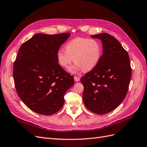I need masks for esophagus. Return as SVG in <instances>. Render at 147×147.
Here are the masks:
<instances>
[{"label": "esophagus", "instance_id": "esophagus-1", "mask_svg": "<svg viewBox=\"0 0 147 147\" xmlns=\"http://www.w3.org/2000/svg\"><path fill=\"white\" fill-rule=\"evenodd\" d=\"M74 80L76 81V82H79V81L80 80V78L78 76H74Z\"/></svg>", "mask_w": 147, "mask_h": 147}]
</instances>
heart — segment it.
<instances>
[{"label":"heart","instance_id":"obj_1","mask_svg":"<svg viewBox=\"0 0 147 147\" xmlns=\"http://www.w3.org/2000/svg\"><path fill=\"white\" fill-rule=\"evenodd\" d=\"M102 48L100 42L96 39L85 37H76L65 46V50H59L56 53L59 65L68 69L71 63H76L70 71L83 69L87 71L95 68L102 57Z\"/></svg>","mask_w":147,"mask_h":147}]
</instances>
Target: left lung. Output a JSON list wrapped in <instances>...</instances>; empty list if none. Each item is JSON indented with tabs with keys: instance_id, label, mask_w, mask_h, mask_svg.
I'll use <instances>...</instances> for the list:
<instances>
[{
	"instance_id": "1",
	"label": "left lung",
	"mask_w": 147,
	"mask_h": 147,
	"mask_svg": "<svg viewBox=\"0 0 147 147\" xmlns=\"http://www.w3.org/2000/svg\"><path fill=\"white\" fill-rule=\"evenodd\" d=\"M102 40L103 53L98 65L80 79L83 100L87 109L104 115L116 108L125 99L131 76L127 51L108 33L92 35Z\"/></svg>"
}]
</instances>
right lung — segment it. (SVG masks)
Wrapping results in <instances>:
<instances>
[{
    "instance_id": "1",
    "label": "right lung",
    "mask_w": 147,
    "mask_h": 147,
    "mask_svg": "<svg viewBox=\"0 0 147 147\" xmlns=\"http://www.w3.org/2000/svg\"><path fill=\"white\" fill-rule=\"evenodd\" d=\"M69 32L36 34L21 45L13 67L18 96L34 112L50 116L61 109L64 95L74 85L71 76L59 65L56 53Z\"/></svg>"
}]
</instances>
